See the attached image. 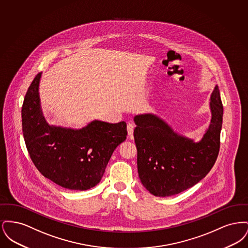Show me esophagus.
<instances>
[{"mask_svg": "<svg viewBox=\"0 0 248 248\" xmlns=\"http://www.w3.org/2000/svg\"><path fill=\"white\" fill-rule=\"evenodd\" d=\"M127 132H128V135L130 137L133 136V133H134V124H127Z\"/></svg>", "mask_w": 248, "mask_h": 248, "instance_id": "obj_1", "label": "esophagus"}]
</instances>
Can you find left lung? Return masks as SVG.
<instances>
[{"label":"left lung","instance_id":"1","mask_svg":"<svg viewBox=\"0 0 248 248\" xmlns=\"http://www.w3.org/2000/svg\"><path fill=\"white\" fill-rule=\"evenodd\" d=\"M210 100L212 118L199 142L177 135L165 121L152 113L135 116L139 176L154 196L180 193L197 184L212 169L219 153L223 117L217 85Z\"/></svg>","mask_w":248,"mask_h":248}]
</instances>
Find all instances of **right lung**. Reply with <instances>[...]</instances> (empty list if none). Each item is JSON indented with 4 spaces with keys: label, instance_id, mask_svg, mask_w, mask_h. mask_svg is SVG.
Instances as JSON below:
<instances>
[{
    "label": "right lung",
    "instance_id": "right-lung-1",
    "mask_svg": "<svg viewBox=\"0 0 248 248\" xmlns=\"http://www.w3.org/2000/svg\"><path fill=\"white\" fill-rule=\"evenodd\" d=\"M38 73L22 105V131L30 157L40 173L65 189L86 190L104 175L114 150L127 136L126 123L94 120L82 129L49 125L43 115Z\"/></svg>",
    "mask_w": 248,
    "mask_h": 248
}]
</instances>
